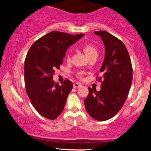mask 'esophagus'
<instances>
[{"label":"esophagus","instance_id":"esophagus-1","mask_svg":"<svg viewBox=\"0 0 151 151\" xmlns=\"http://www.w3.org/2000/svg\"><path fill=\"white\" fill-rule=\"evenodd\" d=\"M82 86V84L79 83V82H76V83L73 84V87L74 88H79Z\"/></svg>","mask_w":151,"mask_h":151}]
</instances>
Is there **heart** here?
<instances>
[{
	"mask_svg": "<svg viewBox=\"0 0 151 151\" xmlns=\"http://www.w3.org/2000/svg\"><path fill=\"white\" fill-rule=\"evenodd\" d=\"M81 48L84 53L86 56L88 58V59L91 58L93 57H98V49H97L96 47L91 42H85L84 44H82L81 45ZM67 60H70V56L69 54L67 55ZM82 76V72H79L78 73V76L79 78H81Z\"/></svg>",
	"mask_w": 151,
	"mask_h": 151,
	"instance_id": "obj_1",
	"label": "heart"
}]
</instances>
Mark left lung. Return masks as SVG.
<instances>
[{
    "label": "left lung",
    "instance_id": "obj_1",
    "mask_svg": "<svg viewBox=\"0 0 151 151\" xmlns=\"http://www.w3.org/2000/svg\"><path fill=\"white\" fill-rule=\"evenodd\" d=\"M101 37L105 47L104 60L100 69V91L88 87L84 99L88 115L98 121H105L118 113L127 100L133 80V69L129 52L120 40L104 31L95 32Z\"/></svg>",
    "mask_w": 151,
    "mask_h": 151
}]
</instances>
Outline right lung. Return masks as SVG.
<instances>
[{
	"instance_id": "right-lung-1",
	"label": "right lung",
	"mask_w": 151,
	"mask_h": 151,
	"mask_svg": "<svg viewBox=\"0 0 151 151\" xmlns=\"http://www.w3.org/2000/svg\"><path fill=\"white\" fill-rule=\"evenodd\" d=\"M82 36L53 31L36 40L28 51L24 67L26 91L33 106L47 119L61 114L73 88L67 79L62 85L53 81L55 70L60 69L68 48Z\"/></svg>"
}]
</instances>
